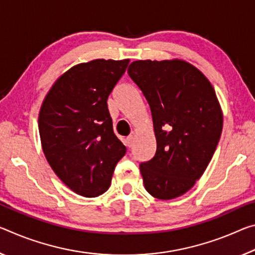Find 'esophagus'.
Instances as JSON below:
<instances>
[{"instance_id":"1","label":"esophagus","mask_w":255,"mask_h":255,"mask_svg":"<svg viewBox=\"0 0 255 255\" xmlns=\"http://www.w3.org/2000/svg\"><path fill=\"white\" fill-rule=\"evenodd\" d=\"M134 140H135V137H134V136H132V135L128 136V137H127V139H126V145H127V147H131V146H132V144H134Z\"/></svg>"}]
</instances>
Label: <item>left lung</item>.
Wrapping results in <instances>:
<instances>
[{"instance_id": "left-lung-1", "label": "left lung", "mask_w": 255, "mask_h": 255, "mask_svg": "<svg viewBox=\"0 0 255 255\" xmlns=\"http://www.w3.org/2000/svg\"><path fill=\"white\" fill-rule=\"evenodd\" d=\"M128 75L147 100L156 152L140 163L145 189L159 200L189 191L211 161L224 116L210 80L185 60H137Z\"/></svg>"}]
</instances>
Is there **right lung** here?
<instances>
[{
  "mask_svg": "<svg viewBox=\"0 0 255 255\" xmlns=\"http://www.w3.org/2000/svg\"><path fill=\"white\" fill-rule=\"evenodd\" d=\"M128 63L95 59L76 64L55 80L40 107L44 155L62 183L84 197L108 191L126 153L113 132L107 101Z\"/></svg>",
  "mask_w": 255,
  "mask_h": 255,
  "instance_id": "1",
  "label": "right lung"
}]
</instances>
